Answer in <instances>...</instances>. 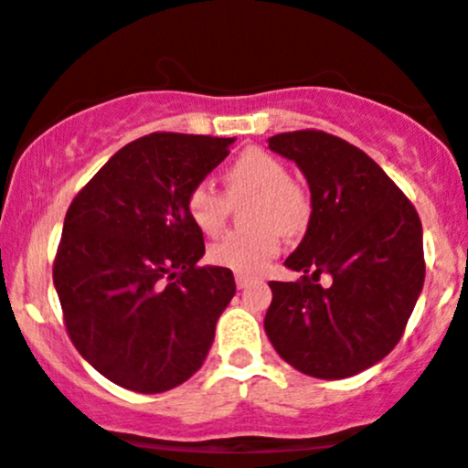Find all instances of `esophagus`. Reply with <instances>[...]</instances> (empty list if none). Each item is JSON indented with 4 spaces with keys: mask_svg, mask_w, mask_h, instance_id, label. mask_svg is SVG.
<instances>
[{
    "mask_svg": "<svg viewBox=\"0 0 468 468\" xmlns=\"http://www.w3.org/2000/svg\"><path fill=\"white\" fill-rule=\"evenodd\" d=\"M235 283H238V288H246L250 283V277H246V275H235Z\"/></svg>",
    "mask_w": 468,
    "mask_h": 468,
    "instance_id": "1",
    "label": "esophagus"
}]
</instances>
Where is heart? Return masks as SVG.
<instances>
[{
  "instance_id": "b5f03b06",
  "label": "heart",
  "mask_w": 468,
  "mask_h": 468,
  "mask_svg": "<svg viewBox=\"0 0 468 468\" xmlns=\"http://www.w3.org/2000/svg\"><path fill=\"white\" fill-rule=\"evenodd\" d=\"M222 193L208 182H197L186 193V213L204 235H219L230 216V202L252 196L246 207V222L250 229H239L224 235L208 250L216 266L229 268L239 275H260L279 252V229L294 233L305 224L310 202L303 186L292 178L282 160L261 149H246L224 169Z\"/></svg>"
}]
</instances>
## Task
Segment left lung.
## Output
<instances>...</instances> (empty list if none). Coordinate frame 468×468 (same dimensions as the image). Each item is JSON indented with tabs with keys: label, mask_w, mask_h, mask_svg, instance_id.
<instances>
[{
	"label": "left lung",
	"mask_w": 468,
	"mask_h": 468,
	"mask_svg": "<svg viewBox=\"0 0 468 468\" xmlns=\"http://www.w3.org/2000/svg\"><path fill=\"white\" fill-rule=\"evenodd\" d=\"M310 185L308 230L271 282L264 327L283 361L314 378H347L394 350L424 283L422 224L394 180L343 138L299 130L268 138ZM321 274L333 286L318 283Z\"/></svg>",
	"instance_id": "obj_1"
}]
</instances>
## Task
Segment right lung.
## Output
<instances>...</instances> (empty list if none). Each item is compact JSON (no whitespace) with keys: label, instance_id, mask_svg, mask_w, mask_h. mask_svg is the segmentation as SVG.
Instances as JSON below:
<instances>
[{"label":"right lung","instance_id":"right-lung-1","mask_svg":"<svg viewBox=\"0 0 468 468\" xmlns=\"http://www.w3.org/2000/svg\"><path fill=\"white\" fill-rule=\"evenodd\" d=\"M233 141L154 132L112 155L69 204L52 266L63 324L121 388L174 389L207 358L235 279L197 266L204 238L185 200Z\"/></svg>","mask_w":468,"mask_h":468}]
</instances>
